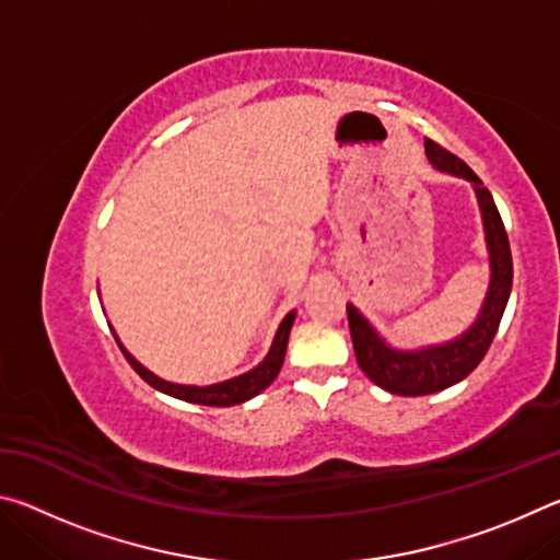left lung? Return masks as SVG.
<instances>
[{
	"instance_id": "1",
	"label": "left lung",
	"mask_w": 560,
	"mask_h": 560,
	"mask_svg": "<svg viewBox=\"0 0 560 560\" xmlns=\"http://www.w3.org/2000/svg\"><path fill=\"white\" fill-rule=\"evenodd\" d=\"M424 150H428V158L434 167L474 183L481 217H485L487 246L491 257V283L485 308H481L477 324L467 334L454 338L452 343L415 350V353H402V350L387 348L383 338H377L373 326L358 314V308L348 306L350 338H353V350L360 371L371 377L375 385H381L383 390L407 397L440 393L444 387L464 381L485 360L491 340H494L499 330L501 316H504L511 281H514V261H511L509 236L494 205V197L481 185V179L474 175V170L464 160L450 153L447 148H442L440 143L428 138L424 140Z\"/></svg>"
}]
</instances>
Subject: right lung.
I'll return each mask as SVG.
<instances>
[{"mask_svg":"<svg viewBox=\"0 0 560 560\" xmlns=\"http://www.w3.org/2000/svg\"><path fill=\"white\" fill-rule=\"evenodd\" d=\"M293 318L296 314H291L281 320V326L277 330V336H273V343L269 355L264 358V363H259L254 371L244 373L240 377H232V381L226 383H217V385H207V387H195V385H175V383H165L160 381L158 375H153L138 363L136 358H132L126 348L118 346L122 350V355L130 363L132 371H136L140 377L148 385H153L155 390L165 393V395H173L177 400H185V402H195V405H210V407H230V405H240L244 400H249V397L259 395L264 387H269L273 383V377L279 375L281 365H283V355H287V343H289V334H291V326H293Z\"/></svg>","mask_w":560,"mask_h":560,"instance_id":"right-lung-1","label":"right lung"}]
</instances>
